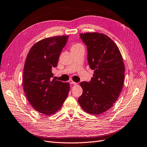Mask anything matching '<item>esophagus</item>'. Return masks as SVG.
I'll list each match as a JSON object with an SVG mask.
<instances>
[{
  "mask_svg": "<svg viewBox=\"0 0 147 147\" xmlns=\"http://www.w3.org/2000/svg\"><path fill=\"white\" fill-rule=\"evenodd\" d=\"M69 83L70 84H74V85H76L77 84L76 82H74L73 80H71V79H70V80H69Z\"/></svg>",
  "mask_w": 147,
  "mask_h": 147,
  "instance_id": "1",
  "label": "esophagus"
}]
</instances>
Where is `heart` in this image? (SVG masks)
<instances>
[{"label": "heart", "instance_id": "1", "mask_svg": "<svg viewBox=\"0 0 147 147\" xmlns=\"http://www.w3.org/2000/svg\"><path fill=\"white\" fill-rule=\"evenodd\" d=\"M79 49H84L83 45L80 43H75L72 44L71 47V50H77Z\"/></svg>", "mask_w": 147, "mask_h": 147}]
</instances>
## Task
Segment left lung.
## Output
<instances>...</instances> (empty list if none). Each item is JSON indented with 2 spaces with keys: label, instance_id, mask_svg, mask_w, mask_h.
I'll return each mask as SVG.
<instances>
[{
  "label": "left lung",
  "instance_id": "obj_1",
  "mask_svg": "<svg viewBox=\"0 0 147 147\" xmlns=\"http://www.w3.org/2000/svg\"><path fill=\"white\" fill-rule=\"evenodd\" d=\"M80 37L87 48V60L94 70L89 82L83 81L78 102L83 110L100 115L113 107L123 89L125 67L118 46L103 33L87 32Z\"/></svg>",
  "mask_w": 147,
  "mask_h": 147
}]
</instances>
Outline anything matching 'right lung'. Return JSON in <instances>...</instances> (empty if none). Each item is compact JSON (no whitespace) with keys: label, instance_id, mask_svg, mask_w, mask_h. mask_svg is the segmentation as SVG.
<instances>
[{"label":"right lung","instance_id":"add662e5","mask_svg":"<svg viewBox=\"0 0 147 147\" xmlns=\"http://www.w3.org/2000/svg\"><path fill=\"white\" fill-rule=\"evenodd\" d=\"M68 37H47L37 42L25 60L23 76L25 95L34 110L45 115L59 110L69 93L68 82L52 80V70L57 67Z\"/></svg>","mask_w":147,"mask_h":147}]
</instances>
